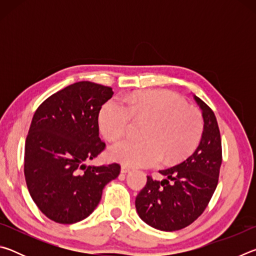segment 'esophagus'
Segmentation results:
<instances>
[{
    "label": "esophagus",
    "instance_id": "1",
    "mask_svg": "<svg viewBox=\"0 0 256 256\" xmlns=\"http://www.w3.org/2000/svg\"><path fill=\"white\" fill-rule=\"evenodd\" d=\"M120 172H124V174H126V172H131V168L128 167V166H125V164H123V166L120 167Z\"/></svg>",
    "mask_w": 256,
    "mask_h": 256
}]
</instances>
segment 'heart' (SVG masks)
<instances>
[{
	"label": "heart",
	"mask_w": 256,
	"mask_h": 256,
	"mask_svg": "<svg viewBox=\"0 0 256 256\" xmlns=\"http://www.w3.org/2000/svg\"><path fill=\"white\" fill-rule=\"evenodd\" d=\"M134 120L149 122L144 140L112 144L110 156L130 166L172 164L192 152L200 142L204 120L196 107L168 90H146L124 99H110L99 112V128L107 140L123 138Z\"/></svg>",
	"instance_id": "obj_1"
}]
</instances>
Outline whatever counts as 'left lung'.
<instances>
[{"mask_svg": "<svg viewBox=\"0 0 256 256\" xmlns=\"http://www.w3.org/2000/svg\"><path fill=\"white\" fill-rule=\"evenodd\" d=\"M204 130L196 150L184 162L159 172L166 178L146 177L136 198V208L146 224L164 232H175L200 216L209 204L219 180L222 162V138L214 112L200 98Z\"/></svg>", "mask_w": 256, "mask_h": 256, "instance_id": "obj_1", "label": "left lung"}]
</instances>
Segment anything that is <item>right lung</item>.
<instances>
[{
	"label": "right lung",
	"instance_id": "add662e5",
	"mask_svg": "<svg viewBox=\"0 0 256 256\" xmlns=\"http://www.w3.org/2000/svg\"><path fill=\"white\" fill-rule=\"evenodd\" d=\"M110 86L80 81L42 102L24 146V178L47 218L74 224L96 209L102 188L120 175V164L86 166L106 148L98 115L112 96Z\"/></svg>",
	"mask_w": 256,
	"mask_h": 256
}]
</instances>
